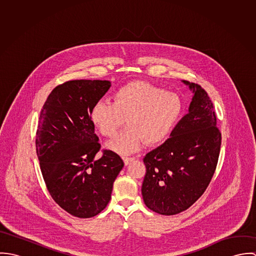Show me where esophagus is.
Instances as JSON below:
<instances>
[{
    "label": "esophagus",
    "instance_id": "1",
    "mask_svg": "<svg viewBox=\"0 0 256 256\" xmlns=\"http://www.w3.org/2000/svg\"><path fill=\"white\" fill-rule=\"evenodd\" d=\"M134 158H133V156H127V158H123L125 164H129L130 162H132Z\"/></svg>",
    "mask_w": 256,
    "mask_h": 256
}]
</instances>
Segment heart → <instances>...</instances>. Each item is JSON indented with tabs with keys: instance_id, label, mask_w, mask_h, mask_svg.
<instances>
[{
	"instance_id": "obj_1",
	"label": "heart",
	"mask_w": 256,
	"mask_h": 256,
	"mask_svg": "<svg viewBox=\"0 0 256 256\" xmlns=\"http://www.w3.org/2000/svg\"><path fill=\"white\" fill-rule=\"evenodd\" d=\"M182 110L178 96L146 82H131L119 88L113 102H98L90 110V121L104 137H113L125 123L128 126L108 146L128 154L142 144L162 142L176 125Z\"/></svg>"
}]
</instances>
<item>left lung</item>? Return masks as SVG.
<instances>
[{"label": "left lung", "instance_id": "left-lung-1", "mask_svg": "<svg viewBox=\"0 0 256 256\" xmlns=\"http://www.w3.org/2000/svg\"><path fill=\"white\" fill-rule=\"evenodd\" d=\"M183 82L194 92L188 113L170 137L143 160L144 202L150 210L164 216L182 213L202 196L215 174L222 143L207 92L199 84Z\"/></svg>", "mask_w": 256, "mask_h": 256}]
</instances>
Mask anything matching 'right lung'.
<instances>
[{
    "label": "right lung",
    "instance_id": "1",
    "mask_svg": "<svg viewBox=\"0 0 256 256\" xmlns=\"http://www.w3.org/2000/svg\"><path fill=\"white\" fill-rule=\"evenodd\" d=\"M110 80H74L57 86L39 116L36 154L40 170L53 200L80 219L100 214L108 204L122 158L100 150L90 121L92 106L110 90Z\"/></svg>",
    "mask_w": 256,
    "mask_h": 256
}]
</instances>
